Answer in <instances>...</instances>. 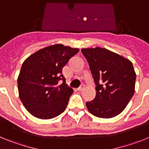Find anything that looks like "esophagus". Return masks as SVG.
Instances as JSON below:
<instances>
[{
  "instance_id": "34e87169",
  "label": "esophagus",
  "mask_w": 149,
  "mask_h": 149,
  "mask_svg": "<svg viewBox=\"0 0 149 149\" xmlns=\"http://www.w3.org/2000/svg\"><path fill=\"white\" fill-rule=\"evenodd\" d=\"M84 86H80V87H79L78 89H77V91H79V92H81V91H82L83 89H84Z\"/></svg>"
}]
</instances>
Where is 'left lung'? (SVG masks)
Masks as SVG:
<instances>
[{"instance_id": "left-lung-1", "label": "left lung", "mask_w": 149, "mask_h": 149, "mask_svg": "<svg viewBox=\"0 0 149 149\" xmlns=\"http://www.w3.org/2000/svg\"><path fill=\"white\" fill-rule=\"evenodd\" d=\"M96 85L95 98L86 102L89 113L108 119L121 113L135 91L136 73L132 63L106 48L81 50Z\"/></svg>"}]
</instances>
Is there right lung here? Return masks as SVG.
I'll use <instances>...</instances> for the list:
<instances>
[{
	"label": "right lung",
	"instance_id": "obj_1",
	"mask_svg": "<svg viewBox=\"0 0 149 149\" xmlns=\"http://www.w3.org/2000/svg\"><path fill=\"white\" fill-rule=\"evenodd\" d=\"M78 51V48L53 45L24 60L18 77V89L22 104L31 115L49 119L65 110L73 89L65 84L62 70ZM60 80L63 81L61 84Z\"/></svg>",
	"mask_w": 149,
	"mask_h": 149
}]
</instances>
